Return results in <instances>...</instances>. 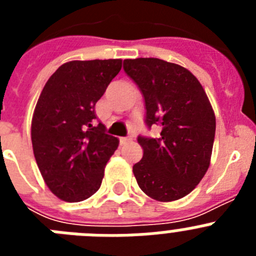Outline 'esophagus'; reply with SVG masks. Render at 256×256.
I'll return each instance as SVG.
<instances>
[{"instance_id": "esophagus-1", "label": "esophagus", "mask_w": 256, "mask_h": 256, "mask_svg": "<svg viewBox=\"0 0 256 256\" xmlns=\"http://www.w3.org/2000/svg\"><path fill=\"white\" fill-rule=\"evenodd\" d=\"M119 141H120L122 144H128V142L132 141V138H130V137H122Z\"/></svg>"}]
</instances>
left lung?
I'll return each mask as SVG.
<instances>
[{
  "label": "left lung",
  "instance_id": "left-lung-1",
  "mask_svg": "<svg viewBox=\"0 0 256 256\" xmlns=\"http://www.w3.org/2000/svg\"><path fill=\"white\" fill-rule=\"evenodd\" d=\"M124 72L144 98L148 128L158 138L138 136L144 156L133 165L140 188L158 201L188 195L206 173L216 136V115L204 88L180 65L155 58H126Z\"/></svg>",
  "mask_w": 256,
  "mask_h": 256
}]
</instances>
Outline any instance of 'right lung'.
<instances>
[{
    "mask_svg": "<svg viewBox=\"0 0 256 256\" xmlns=\"http://www.w3.org/2000/svg\"><path fill=\"white\" fill-rule=\"evenodd\" d=\"M122 69L120 58L69 61L50 76L32 119V144L47 187L68 202L91 198L119 140L96 124L94 105Z\"/></svg>",
    "mask_w": 256,
    "mask_h": 256,
    "instance_id": "obj_1",
    "label": "right lung"
}]
</instances>
